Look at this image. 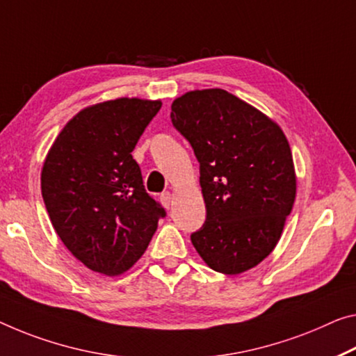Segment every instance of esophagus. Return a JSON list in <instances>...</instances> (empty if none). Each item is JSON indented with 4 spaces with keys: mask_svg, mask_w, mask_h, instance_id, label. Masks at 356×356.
I'll return each mask as SVG.
<instances>
[{
    "mask_svg": "<svg viewBox=\"0 0 356 356\" xmlns=\"http://www.w3.org/2000/svg\"><path fill=\"white\" fill-rule=\"evenodd\" d=\"M161 202H162V205L165 207L167 210L170 209V207H172V194L170 193H163L161 195Z\"/></svg>",
    "mask_w": 356,
    "mask_h": 356,
    "instance_id": "obj_1",
    "label": "esophagus"
}]
</instances>
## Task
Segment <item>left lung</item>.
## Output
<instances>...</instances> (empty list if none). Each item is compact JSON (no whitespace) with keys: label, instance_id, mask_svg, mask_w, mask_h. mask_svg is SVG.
Segmentation results:
<instances>
[{"label":"left lung","instance_id":"1","mask_svg":"<svg viewBox=\"0 0 356 356\" xmlns=\"http://www.w3.org/2000/svg\"><path fill=\"white\" fill-rule=\"evenodd\" d=\"M170 118L200 163L207 220L191 242L213 270L253 269L275 248L296 199L285 134L222 89L186 92L173 100Z\"/></svg>","mask_w":356,"mask_h":356}]
</instances>
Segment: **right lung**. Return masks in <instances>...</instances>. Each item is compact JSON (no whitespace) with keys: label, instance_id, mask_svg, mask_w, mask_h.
Returning <instances> with one entry per match:
<instances>
[{"label":"right lung","instance_id":"add662e5","mask_svg":"<svg viewBox=\"0 0 356 356\" xmlns=\"http://www.w3.org/2000/svg\"><path fill=\"white\" fill-rule=\"evenodd\" d=\"M161 106V100L122 97L81 109L42 165L41 193L54 229L76 259L103 275L127 272L165 216L132 157Z\"/></svg>","mask_w":356,"mask_h":356}]
</instances>
